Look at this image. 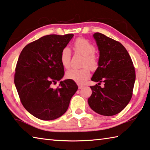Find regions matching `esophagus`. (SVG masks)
Returning <instances> with one entry per match:
<instances>
[{"label": "esophagus", "mask_w": 150, "mask_h": 150, "mask_svg": "<svg viewBox=\"0 0 150 150\" xmlns=\"http://www.w3.org/2000/svg\"><path fill=\"white\" fill-rule=\"evenodd\" d=\"M78 87H79V89H81L83 88V86L82 85H78Z\"/></svg>", "instance_id": "esophagus-1"}]
</instances>
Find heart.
<instances>
[{
	"instance_id": "heart-1",
	"label": "heart",
	"mask_w": 150,
	"mask_h": 150,
	"mask_svg": "<svg viewBox=\"0 0 150 150\" xmlns=\"http://www.w3.org/2000/svg\"><path fill=\"white\" fill-rule=\"evenodd\" d=\"M75 50L76 52L81 54L84 57L83 66H87L91 69H95L98 66V59L94 55L96 48L88 40L83 38H79L74 43ZM71 50L69 48L66 47L61 52V63L65 68H68L70 65ZM90 76V70L87 67L82 69H71L66 72V77L69 79L74 81L78 84H82Z\"/></svg>"
}]
</instances>
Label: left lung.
Returning a JSON list of instances; mask_svg holds the SVG:
<instances>
[{"instance_id":"1","label":"left lung","mask_w":150,"mask_h":150,"mask_svg":"<svg viewBox=\"0 0 150 150\" xmlns=\"http://www.w3.org/2000/svg\"><path fill=\"white\" fill-rule=\"evenodd\" d=\"M93 37L99 50L98 67L91 80L98 82L91 86L88 105L97 113L116 115L123 110L132 96L136 75L131 58L120 42L96 33ZM103 82L105 86H99Z\"/></svg>"}]
</instances>
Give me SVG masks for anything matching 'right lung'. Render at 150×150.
Listing matches in <instances>:
<instances>
[{
  "label": "right lung",
  "instance_id": "obj_1",
  "mask_svg": "<svg viewBox=\"0 0 150 150\" xmlns=\"http://www.w3.org/2000/svg\"><path fill=\"white\" fill-rule=\"evenodd\" d=\"M73 34L48 35L23 48L16 64L14 84L25 110L41 120H54L66 112L78 86L64 75L61 52Z\"/></svg>",
  "mask_w": 150,
  "mask_h": 150
}]
</instances>
